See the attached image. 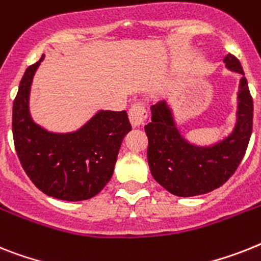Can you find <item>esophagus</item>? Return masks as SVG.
<instances>
[{"label": "esophagus", "instance_id": "esophagus-1", "mask_svg": "<svg viewBox=\"0 0 261 261\" xmlns=\"http://www.w3.org/2000/svg\"><path fill=\"white\" fill-rule=\"evenodd\" d=\"M146 117H148V112H146V108L143 102H137V104L132 105L130 109H129V120H130L135 128L143 125Z\"/></svg>", "mask_w": 261, "mask_h": 261}]
</instances>
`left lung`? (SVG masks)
I'll use <instances>...</instances> for the list:
<instances>
[{
	"instance_id": "left-lung-1",
	"label": "left lung",
	"mask_w": 261,
	"mask_h": 261,
	"mask_svg": "<svg viewBox=\"0 0 261 261\" xmlns=\"http://www.w3.org/2000/svg\"><path fill=\"white\" fill-rule=\"evenodd\" d=\"M224 64L242 79L234 128L216 144L203 146L185 140L165 100L150 107L152 121L145 125L148 164L154 180L172 195L191 197L212 192L231 177L245 154L252 133L253 102L240 61L228 53Z\"/></svg>"
}]
</instances>
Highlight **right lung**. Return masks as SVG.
Wrapping results in <instances>:
<instances>
[{"label":"right lung","instance_id":"1","mask_svg":"<svg viewBox=\"0 0 261 261\" xmlns=\"http://www.w3.org/2000/svg\"><path fill=\"white\" fill-rule=\"evenodd\" d=\"M41 60L25 70L13 102V140L28 177L45 195L66 201L96 196L112 178L132 129L126 111H100L76 132L53 133L33 121L29 94Z\"/></svg>","mask_w":261,"mask_h":261}]
</instances>
